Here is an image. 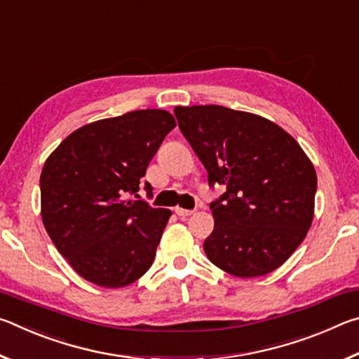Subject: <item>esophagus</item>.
<instances>
[{"label": "esophagus", "mask_w": 359, "mask_h": 359, "mask_svg": "<svg viewBox=\"0 0 359 359\" xmlns=\"http://www.w3.org/2000/svg\"><path fill=\"white\" fill-rule=\"evenodd\" d=\"M174 210H175V214H177V215L182 217V218L190 217V215L194 214V210H187V209H182V208H175Z\"/></svg>", "instance_id": "esophagus-1"}]
</instances>
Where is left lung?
Masks as SVG:
<instances>
[{
  "mask_svg": "<svg viewBox=\"0 0 359 359\" xmlns=\"http://www.w3.org/2000/svg\"><path fill=\"white\" fill-rule=\"evenodd\" d=\"M182 135L226 188L210 204L215 226L208 258L241 278L266 276L287 261L313 220L317 172L296 139L261 115L223 106L174 107Z\"/></svg>",
  "mask_w": 359,
  "mask_h": 359,
  "instance_id": "1",
  "label": "left lung"
}]
</instances>
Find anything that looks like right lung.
Masks as SVG:
<instances>
[{
	"label": "right lung",
	"instance_id": "1",
	"mask_svg": "<svg viewBox=\"0 0 359 359\" xmlns=\"http://www.w3.org/2000/svg\"><path fill=\"white\" fill-rule=\"evenodd\" d=\"M174 126L161 109L126 112L83 125L48 155L39 180L42 223L85 280L121 288L150 269L171 210L130 196H139L145 169Z\"/></svg>",
	"mask_w": 359,
	"mask_h": 359
}]
</instances>
